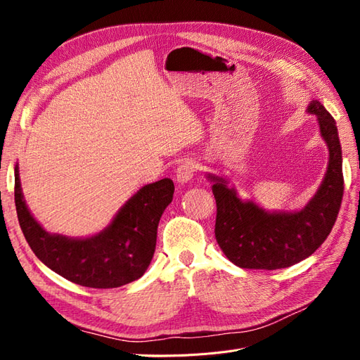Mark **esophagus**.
<instances>
[{
  "label": "esophagus",
  "mask_w": 360,
  "mask_h": 360,
  "mask_svg": "<svg viewBox=\"0 0 360 360\" xmlns=\"http://www.w3.org/2000/svg\"><path fill=\"white\" fill-rule=\"evenodd\" d=\"M195 171H197V165H195V162L193 160H184L183 163H180V165L176 169V180L180 184L188 183L193 179Z\"/></svg>",
  "instance_id": "esophagus-1"
}]
</instances>
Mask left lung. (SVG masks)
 Returning <instances> with one entry per match:
<instances>
[{"label": "left lung", "instance_id": "8db88e82", "mask_svg": "<svg viewBox=\"0 0 360 360\" xmlns=\"http://www.w3.org/2000/svg\"><path fill=\"white\" fill-rule=\"evenodd\" d=\"M320 134L329 148V165L314 198L299 212H266L254 201L238 198L222 177L209 174L216 200V242L226 258L242 269L276 270L308 258L328 238L340 212L344 177L342 151L333 117L311 101Z\"/></svg>", "mask_w": 360, "mask_h": 360}]
</instances>
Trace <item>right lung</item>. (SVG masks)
Listing matches in <instances>:
<instances>
[{"instance_id": "obj_1", "label": "right lung", "mask_w": 360, "mask_h": 360, "mask_svg": "<svg viewBox=\"0 0 360 360\" xmlns=\"http://www.w3.org/2000/svg\"><path fill=\"white\" fill-rule=\"evenodd\" d=\"M172 193L171 179L146 184L103 231L86 238H72L49 234L32 217L15 167L16 213L31 250L60 276L90 288H117L146 274L156 249L160 216L172 201Z\"/></svg>"}]
</instances>
